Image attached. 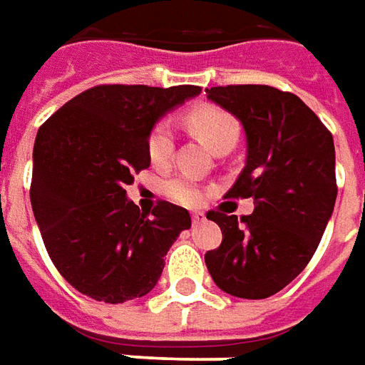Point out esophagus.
Here are the masks:
<instances>
[{
  "label": "esophagus",
  "mask_w": 365,
  "mask_h": 365,
  "mask_svg": "<svg viewBox=\"0 0 365 365\" xmlns=\"http://www.w3.org/2000/svg\"><path fill=\"white\" fill-rule=\"evenodd\" d=\"M203 220H205V215H203L202 212H195V214H192L193 224H202Z\"/></svg>",
  "instance_id": "obj_1"
}]
</instances>
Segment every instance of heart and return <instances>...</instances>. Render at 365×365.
Instances as JSON below:
<instances>
[{"label": "heart", "mask_w": 365, "mask_h": 365, "mask_svg": "<svg viewBox=\"0 0 365 365\" xmlns=\"http://www.w3.org/2000/svg\"><path fill=\"white\" fill-rule=\"evenodd\" d=\"M187 125L192 128L214 151H220L227 145H235L240 135V125L232 113L215 106H197L185 115ZM175 151V131L172 121H158L148 138V155L155 165H165L172 162ZM163 193L180 205H200L205 200V187L197 183L187 173H178L163 183Z\"/></svg>", "instance_id": "obj_1"}]
</instances>
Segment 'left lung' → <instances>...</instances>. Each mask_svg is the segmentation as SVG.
<instances>
[{
    "label": "left lung",
    "instance_id": "obj_1",
    "mask_svg": "<svg viewBox=\"0 0 365 365\" xmlns=\"http://www.w3.org/2000/svg\"><path fill=\"white\" fill-rule=\"evenodd\" d=\"M207 98L244 125L245 168L225 195L254 197V214L207 212L224 240L205 266L225 294L264 299L318 250L338 195L334 138L302 99L272 86H220Z\"/></svg>",
    "mask_w": 365,
    "mask_h": 365
}]
</instances>
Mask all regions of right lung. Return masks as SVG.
I'll list each match as a JSON object with an SVG mask.
<instances>
[{
  "mask_svg": "<svg viewBox=\"0 0 365 365\" xmlns=\"http://www.w3.org/2000/svg\"><path fill=\"white\" fill-rule=\"evenodd\" d=\"M197 86H96L69 99L39 128L31 207L53 266L83 296L123 304L150 294L163 255L192 225L187 210L160 200L143 214L125 197L150 168L148 138Z\"/></svg>",
  "mask_w": 365,
  "mask_h": 365,
  "instance_id": "1",
  "label": "right lung"
}]
</instances>
